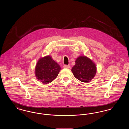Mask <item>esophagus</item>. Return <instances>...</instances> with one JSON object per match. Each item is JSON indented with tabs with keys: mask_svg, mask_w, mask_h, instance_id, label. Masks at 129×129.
I'll return each instance as SVG.
<instances>
[{
	"mask_svg": "<svg viewBox=\"0 0 129 129\" xmlns=\"http://www.w3.org/2000/svg\"><path fill=\"white\" fill-rule=\"evenodd\" d=\"M63 67L64 68H67V69H69L70 68V65H64Z\"/></svg>",
	"mask_w": 129,
	"mask_h": 129,
	"instance_id": "esophagus-1",
	"label": "esophagus"
}]
</instances>
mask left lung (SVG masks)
Masks as SVG:
<instances>
[{
    "label": "left lung",
    "instance_id": "left-lung-1",
    "mask_svg": "<svg viewBox=\"0 0 129 129\" xmlns=\"http://www.w3.org/2000/svg\"><path fill=\"white\" fill-rule=\"evenodd\" d=\"M72 72L76 78L83 82H87L94 77L96 67L89 58L85 56H81L76 59Z\"/></svg>",
    "mask_w": 129,
    "mask_h": 129
}]
</instances>
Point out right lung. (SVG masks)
<instances>
[{"label":"right lung","mask_w":129,"mask_h":129,"mask_svg":"<svg viewBox=\"0 0 129 129\" xmlns=\"http://www.w3.org/2000/svg\"><path fill=\"white\" fill-rule=\"evenodd\" d=\"M61 69L60 66L52 57L46 56L37 62L35 74L38 80L47 84L56 78Z\"/></svg>","instance_id":"add662e5"}]
</instances>
